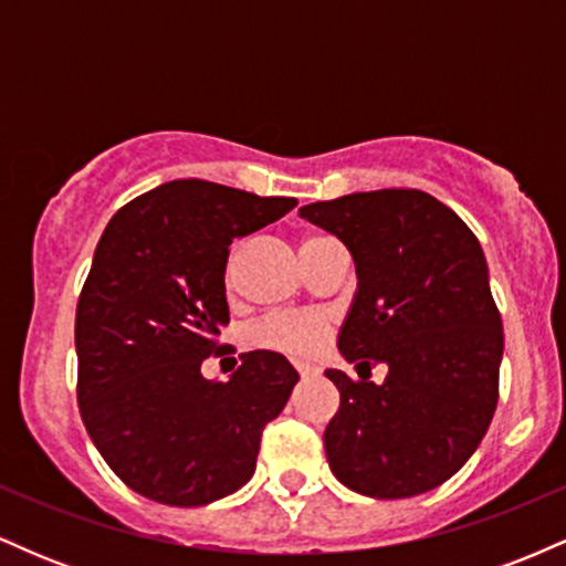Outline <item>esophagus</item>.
I'll return each mask as SVG.
<instances>
[{
	"label": "esophagus",
	"mask_w": 566,
	"mask_h": 566,
	"mask_svg": "<svg viewBox=\"0 0 566 566\" xmlns=\"http://www.w3.org/2000/svg\"><path fill=\"white\" fill-rule=\"evenodd\" d=\"M297 373H301L303 378H314V375H319V369H316V367H305V365H297Z\"/></svg>",
	"instance_id": "1"
}]
</instances>
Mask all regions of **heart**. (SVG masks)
<instances>
[{"instance_id": "b5f03b06", "label": "heart", "mask_w": 566, "mask_h": 566, "mask_svg": "<svg viewBox=\"0 0 566 566\" xmlns=\"http://www.w3.org/2000/svg\"><path fill=\"white\" fill-rule=\"evenodd\" d=\"M327 237H305L301 252L305 247L322 242ZM233 269H226V282L231 284ZM329 333H333V316L324 311H282L271 314L250 327V343L258 348L276 350V354L292 356V359H311L322 354L327 346Z\"/></svg>"}]
</instances>
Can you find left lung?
Returning a JSON list of instances; mask_svg holds the SVG:
<instances>
[{"instance_id":"obj_1","label":"left lung","mask_w":566,"mask_h":566,"mask_svg":"<svg viewBox=\"0 0 566 566\" xmlns=\"http://www.w3.org/2000/svg\"><path fill=\"white\" fill-rule=\"evenodd\" d=\"M356 263L337 348L356 369L388 365L380 386L327 378L340 407L324 431L329 469L378 500L444 484L476 452L497 407L503 322L479 239L418 188H382L301 207Z\"/></svg>"}]
</instances>
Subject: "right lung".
I'll return each instance as SVG.
<instances>
[{"mask_svg": "<svg viewBox=\"0 0 566 566\" xmlns=\"http://www.w3.org/2000/svg\"><path fill=\"white\" fill-rule=\"evenodd\" d=\"M295 205L188 178L108 220L76 303V399L97 452L138 495L193 509L255 473L261 433L287 405L295 367L250 350L220 382L201 375V361L229 324V244Z\"/></svg>", "mask_w": 566, "mask_h": 566, "instance_id": "right-lung-1", "label": "right lung"}]
</instances>
